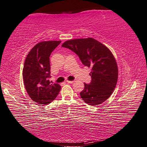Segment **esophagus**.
<instances>
[{"label":"esophagus","mask_w":147,"mask_h":147,"mask_svg":"<svg viewBox=\"0 0 147 147\" xmlns=\"http://www.w3.org/2000/svg\"><path fill=\"white\" fill-rule=\"evenodd\" d=\"M66 82L68 83H73L74 82H75V81H74V80H73V81H69V80H67Z\"/></svg>","instance_id":"1"}]
</instances>
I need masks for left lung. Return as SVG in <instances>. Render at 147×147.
<instances>
[{
	"mask_svg": "<svg viewBox=\"0 0 147 147\" xmlns=\"http://www.w3.org/2000/svg\"><path fill=\"white\" fill-rule=\"evenodd\" d=\"M62 47L74 51L83 65L91 68V82L84 83V89L80 92L82 99L92 106L104 102L113 93L119 74L111 51L92 37L69 40Z\"/></svg>",
	"mask_w": 147,
	"mask_h": 147,
	"instance_id": "1",
	"label": "left lung"
}]
</instances>
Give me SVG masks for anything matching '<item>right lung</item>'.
Segmentation results:
<instances>
[{
	"label": "right lung",
	"instance_id": "right-lung-1",
	"mask_svg": "<svg viewBox=\"0 0 147 147\" xmlns=\"http://www.w3.org/2000/svg\"><path fill=\"white\" fill-rule=\"evenodd\" d=\"M60 41H42L31 49L26 57L23 78L26 90L33 101L48 105L56 98L61 89L58 83H51L50 56Z\"/></svg>",
	"mask_w": 147,
	"mask_h": 147
}]
</instances>
